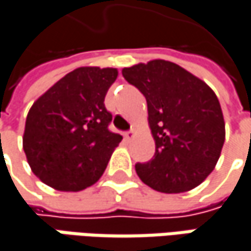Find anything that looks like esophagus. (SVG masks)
<instances>
[{"label":"esophagus","instance_id":"esophagus-1","mask_svg":"<svg viewBox=\"0 0 251 251\" xmlns=\"http://www.w3.org/2000/svg\"><path fill=\"white\" fill-rule=\"evenodd\" d=\"M124 136H125L126 140H130L133 136H135V130L133 129H130V130H127V132H125L124 133Z\"/></svg>","mask_w":251,"mask_h":251}]
</instances>
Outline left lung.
I'll return each mask as SVG.
<instances>
[{"instance_id": "1", "label": "left lung", "mask_w": 251, "mask_h": 251, "mask_svg": "<svg viewBox=\"0 0 251 251\" xmlns=\"http://www.w3.org/2000/svg\"><path fill=\"white\" fill-rule=\"evenodd\" d=\"M122 75L146 98L156 145L149 162L135 165L140 180L163 193L199 186L213 172L225 143V119L216 94L163 59L124 68Z\"/></svg>"}]
</instances>
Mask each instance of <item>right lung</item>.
I'll return each instance as SVG.
<instances>
[{
    "mask_svg": "<svg viewBox=\"0 0 251 251\" xmlns=\"http://www.w3.org/2000/svg\"><path fill=\"white\" fill-rule=\"evenodd\" d=\"M115 68H78L56 82L28 112L24 152L51 187L78 192L102 176L122 136L109 130L105 96Z\"/></svg>",
    "mask_w": 251,
    "mask_h": 251,
    "instance_id": "right-lung-1",
    "label": "right lung"
}]
</instances>
